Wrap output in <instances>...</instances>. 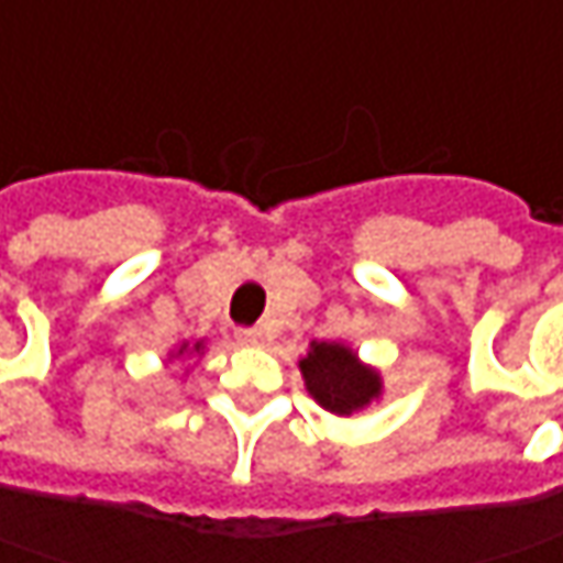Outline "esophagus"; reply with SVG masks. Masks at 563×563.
Here are the masks:
<instances>
[{
	"mask_svg": "<svg viewBox=\"0 0 563 563\" xmlns=\"http://www.w3.org/2000/svg\"><path fill=\"white\" fill-rule=\"evenodd\" d=\"M235 340L245 343V346H257L264 340V330L261 328H239L235 330Z\"/></svg>",
	"mask_w": 563,
	"mask_h": 563,
	"instance_id": "1",
	"label": "esophagus"
}]
</instances>
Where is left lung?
<instances>
[{
    "label": "left lung",
    "instance_id": "obj_1",
    "mask_svg": "<svg viewBox=\"0 0 563 563\" xmlns=\"http://www.w3.org/2000/svg\"><path fill=\"white\" fill-rule=\"evenodd\" d=\"M299 372L311 400L340 419L358 416L384 397L378 368L336 340H311L308 353L299 358Z\"/></svg>",
    "mask_w": 563,
    "mask_h": 563
}]
</instances>
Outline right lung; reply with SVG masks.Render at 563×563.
Returning <instances> with one entry per match:
<instances>
[{
  "mask_svg": "<svg viewBox=\"0 0 563 563\" xmlns=\"http://www.w3.org/2000/svg\"><path fill=\"white\" fill-rule=\"evenodd\" d=\"M198 355H205V340H195V343H191V340H183L176 350H169V362H173V358H198Z\"/></svg>",
  "mask_w": 563,
  "mask_h": 563,
  "instance_id": "obj_1",
  "label": "right lung"
}]
</instances>
